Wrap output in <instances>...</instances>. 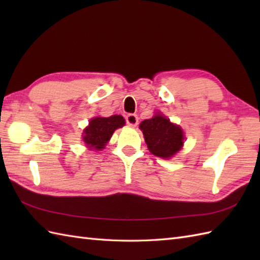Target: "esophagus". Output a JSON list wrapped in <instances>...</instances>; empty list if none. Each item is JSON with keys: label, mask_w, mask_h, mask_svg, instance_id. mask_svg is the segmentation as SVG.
<instances>
[{"label": "esophagus", "mask_w": 260, "mask_h": 260, "mask_svg": "<svg viewBox=\"0 0 260 260\" xmlns=\"http://www.w3.org/2000/svg\"><path fill=\"white\" fill-rule=\"evenodd\" d=\"M126 123L129 126H136L139 124V117L135 114H128L126 116Z\"/></svg>", "instance_id": "1"}]
</instances>
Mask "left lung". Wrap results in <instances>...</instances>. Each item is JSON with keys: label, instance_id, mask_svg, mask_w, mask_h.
Returning a JSON list of instances; mask_svg holds the SVG:
<instances>
[{"label": "left lung", "instance_id": "8db88e82", "mask_svg": "<svg viewBox=\"0 0 260 260\" xmlns=\"http://www.w3.org/2000/svg\"><path fill=\"white\" fill-rule=\"evenodd\" d=\"M140 128L144 135L147 148L158 157H172L183 146V131L179 125L171 123L162 114L156 113L152 118L143 120Z\"/></svg>", "mask_w": 260, "mask_h": 260}]
</instances>
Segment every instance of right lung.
<instances>
[{"mask_svg": "<svg viewBox=\"0 0 260 260\" xmlns=\"http://www.w3.org/2000/svg\"><path fill=\"white\" fill-rule=\"evenodd\" d=\"M125 125V119L120 115L110 117H93L84 129L82 141L89 150L101 151L105 148L114 132Z\"/></svg>", "mask_w": 260, "mask_h": 260, "instance_id": "obj_1", "label": "right lung"}]
</instances>
